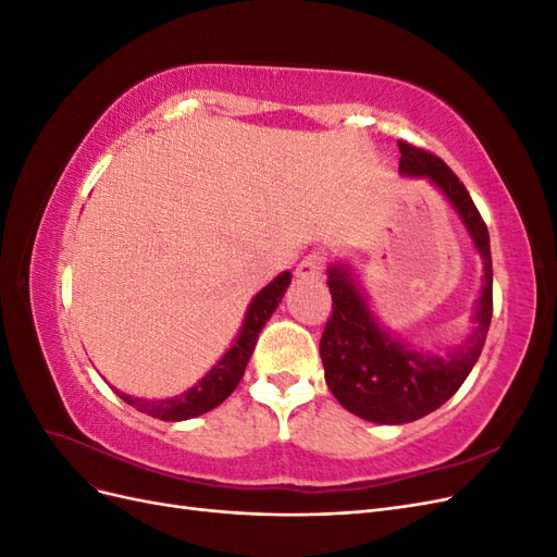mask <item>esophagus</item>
Masks as SVG:
<instances>
[{"mask_svg":"<svg viewBox=\"0 0 557 557\" xmlns=\"http://www.w3.org/2000/svg\"><path fill=\"white\" fill-rule=\"evenodd\" d=\"M325 256L320 252H309V256L299 262L297 267V276L299 278H320L325 272Z\"/></svg>","mask_w":557,"mask_h":557,"instance_id":"obj_1","label":"esophagus"}]
</instances>
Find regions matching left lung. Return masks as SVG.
Wrapping results in <instances>:
<instances>
[{"label": "left lung", "mask_w": 557, "mask_h": 557, "mask_svg": "<svg viewBox=\"0 0 557 557\" xmlns=\"http://www.w3.org/2000/svg\"><path fill=\"white\" fill-rule=\"evenodd\" d=\"M399 170L428 176L450 199L483 258V290L476 301V327L465 346L446 356H425L379 327L346 267L327 269L332 315L320 336V358L332 395L344 409L381 425H401L440 409L476 364L493 318L491 237L465 183L430 150L397 141Z\"/></svg>", "instance_id": "left-lung-1"}]
</instances>
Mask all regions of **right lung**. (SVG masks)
Masks as SVG:
<instances>
[{
  "label": "right lung",
  "instance_id": "add662e5",
  "mask_svg": "<svg viewBox=\"0 0 557 557\" xmlns=\"http://www.w3.org/2000/svg\"><path fill=\"white\" fill-rule=\"evenodd\" d=\"M288 285H290V272H283L281 276H276L272 283H269L267 288H262L256 297H252L237 342H234V346L225 352L223 360L218 362L205 379L197 381L190 391H185L183 395H176L170 399H139L117 391L115 393L121 395V399H125L129 407L160 420H188L215 409L218 404H223L232 395L234 387L239 385L246 372V364L252 356V348L258 344V334L264 327L267 320L276 311L278 301Z\"/></svg>",
  "mask_w": 557,
  "mask_h": 557
}]
</instances>
